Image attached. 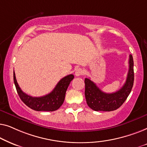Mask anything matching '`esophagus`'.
<instances>
[{"label": "esophagus", "mask_w": 147, "mask_h": 147, "mask_svg": "<svg viewBox=\"0 0 147 147\" xmlns=\"http://www.w3.org/2000/svg\"><path fill=\"white\" fill-rule=\"evenodd\" d=\"M83 73L84 71L83 70H82V69H81V68H78L75 71V75L76 76H80L83 74Z\"/></svg>", "instance_id": "34e87169"}]
</instances>
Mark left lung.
<instances>
[{
  "instance_id": "1",
  "label": "left lung",
  "mask_w": 147,
  "mask_h": 147,
  "mask_svg": "<svg viewBox=\"0 0 147 147\" xmlns=\"http://www.w3.org/2000/svg\"><path fill=\"white\" fill-rule=\"evenodd\" d=\"M129 69L125 84L117 92L105 93L89 78L85 79V96L88 106L95 111H113L125 102L134 83V62L132 55H129Z\"/></svg>"
}]
</instances>
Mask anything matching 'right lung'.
<instances>
[{
  "label": "right lung",
  "instance_id": "right-lung-1",
  "mask_svg": "<svg viewBox=\"0 0 147 147\" xmlns=\"http://www.w3.org/2000/svg\"><path fill=\"white\" fill-rule=\"evenodd\" d=\"M74 78L73 74H69L62 78L49 94L41 97H32L22 91L16 80L15 71L13 72L14 83L20 98L28 107L36 111L52 112L59 109L63 103L65 92Z\"/></svg>",
  "mask_w": 147,
  "mask_h": 147
}]
</instances>
